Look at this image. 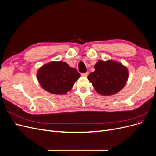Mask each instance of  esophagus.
Here are the masks:
<instances>
[{
    "mask_svg": "<svg viewBox=\"0 0 156 156\" xmlns=\"http://www.w3.org/2000/svg\"><path fill=\"white\" fill-rule=\"evenodd\" d=\"M81 75H82V76H83V77H87L88 75V72H86V73H83L81 74Z\"/></svg>",
    "mask_w": 156,
    "mask_h": 156,
    "instance_id": "1",
    "label": "esophagus"
}]
</instances>
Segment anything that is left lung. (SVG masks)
<instances>
[{"mask_svg":"<svg viewBox=\"0 0 156 156\" xmlns=\"http://www.w3.org/2000/svg\"><path fill=\"white\" fill-rule=\"evenodd\" d=\"M94 69L88 79L100 95L110 96L119 92L128 79L127 67L116 60H100L94 65Z\"/></svg>","mask_w":156,"mask_h":156,"instance_id":"obj_1","label":"left lung"}]
</instances>
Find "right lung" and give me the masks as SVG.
<instances>
[{
	"label": "right lung",
	"mask_w": 156,
	"mask_h": 156,
	"mask_svg": "<svg viewBox=\"0 0 156 156\" xmlns=\"http://www.w3.org/2000/svg\"><path fill=\"white\" fill-rule=\"evenodd\" d=\"M37 79L45 91L62 95L72 90L75 82L81 77L77 70L63 61H52L37 70Z\"/></svg>",
	"instance_id": "add662e5"
}]
</instances>
